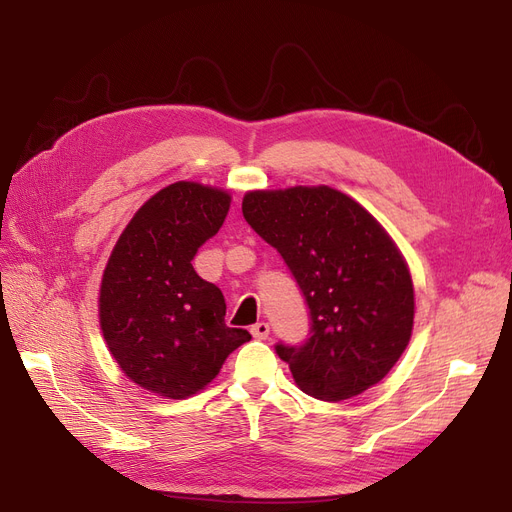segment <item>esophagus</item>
I'll use <instances>...</instances> for the list:
<instances>
[{
	"instance_id": "34e87169",
	"label": "esophagus",
	"mask_w": 512,
	"mask_h": 512,
	"mask_svg": "<svg viewBox=\"0 0 512 512\" xmlns=\"http://www.w3.org/2000/svg\"><path fill=\"white\" fill-rule=\"evenodd\" d=\"M251 334L257 340H265L267 336H270V324H265V321H257L255 326H251Z\"/></svg>"
}]
</instances>
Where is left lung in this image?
I'll list each match as a JSON object with an SVG mask.
<instances>
[{"instance_id": "1", "label": "left lung", "mask_w": 512, "mask_h": 512, "mask_svg": "<svg viewBox=\"0 0 512 512\" xmlns=\"http://www.w3.org/2000/svg\"><path fill=\"white\" fill-rule=\"evenodd\" d=\"M242 215L280 253L309 309V338L276 344L297 386L338 402L378 384L405 353L415 315L411 274L386 230L330 186L253 191Z\"/></svg>"}]
</instances>
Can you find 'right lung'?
Instances as JSON below:
<instances>
[{
  "label": "right lung",
  "mask_w": 512,
  "mask_h": 512,
  "mask_svg": "<svg viewBox=\"0 0 512 512\" xmlns=\"http://www.w3.org/2000/svg\"><path fill=\"white\" fill-rule=\"evenodd\" d=\"M230 195L197 182L161 188L130 220L103 272L99 319L110 353L128 378L166 398H186L220 373L251 340L228 328L222 290L193 267L218 234Z\"/></svg>",
  "instance_id": "1"
}]
</instances>
